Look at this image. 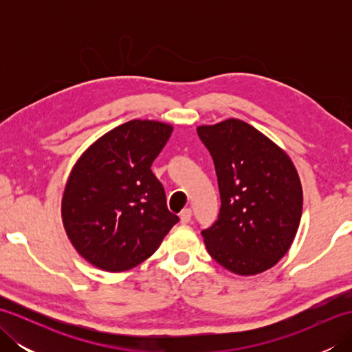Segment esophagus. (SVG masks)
Instances as JSON below:
<instances>
[{"label": "esophagus", "mask_w": 352, "mask_h": 352, "mask_svg": "<svg viewBox=\"0 0 352 352\" xmlns=\"http://www.w3.org/2000/svg\"><path fill=\"white\" fill-rule=\"evenodd\" d=\"M192 218V210L190 208H183V210L180 212V221L182 223H188Z\"/></svg>", "instance_id": "obj_1"}]
</instances>
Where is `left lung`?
Masks as SVG:
<instances>
[{
    "mask_svg": "<svg viewBox=\"0 0 352 352\" xmlns=\"http://www.w3.org/2000/svg\"><path fill=\"white\" fill-rule=\"evenodd\" d=\"M221 193L218 219L201 231L228 271L254 275L276 265L300 227L302 188L289 155L241 119L197 129Z\"/></svg>",
    "mask_w": 352,
    "mask_h": 352,
    "instance_id": "1",
    "label": "left lung"
}]
</instances>
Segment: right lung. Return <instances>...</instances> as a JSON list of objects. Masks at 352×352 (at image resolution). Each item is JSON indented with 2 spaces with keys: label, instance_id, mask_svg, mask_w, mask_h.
I'll return each instance as SVG.
<instances>
[{
  "label": "right lung",
  "instance_id": "1",
  "mask_svg": "<svg viewBox=\"0 0 352 352\" xmlns=\"http://www.w3.org/2000/svg\"><path fill=\"white\" fill-rule=\"evenodd\" d=\"M170 133L168 124L134 119L104 134L72 168L62 218L89 263L109 272L138 266L180 221L151 170Z\"/></svg>",
  "mask_w": 352,
  "mask_h": 352
}]
</instances>
